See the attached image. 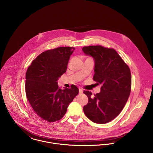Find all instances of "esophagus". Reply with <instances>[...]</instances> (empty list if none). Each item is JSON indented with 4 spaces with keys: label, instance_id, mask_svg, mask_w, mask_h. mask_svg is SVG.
<instances>
[{
    "label": "esophagus",
    "instance_id": "34e87169",
    "mask_svg": "<svg viewBox=\"0 0 153 153\" xmlns=\"http://www.w3.org/2000/svg\"><path fill=\"white\" fill-rule=\"evenodd\" d=\"M79 94H82L83 92V89L82 88H79Z\"/></svg>",
    "mask_w": 153,
    "mask_h": 153
}]
</instances>
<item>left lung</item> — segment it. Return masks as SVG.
Segmentation results:
<instances>
[{"mask_svg":"<svg viewBox=\"0 0 153 153\" xmlns=\"http://www.w3.org/2000/svg\"><path fill=\"white\" fill-rule=\"evenodd\" d=\"M84 52L93 57V79L101 84V92L84 91L88 102L84 107L88 118L97 124H105L116 118L124 108L130 94L131 76L128 66L113 48L101 45L84 46Z\"/></svg>","mask_w":153,"mask_h":153,"instance_id":"8db88e82","label":"left lung"}]
</instances>
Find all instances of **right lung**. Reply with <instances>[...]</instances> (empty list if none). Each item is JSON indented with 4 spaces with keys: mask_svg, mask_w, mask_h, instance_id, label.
Returning a JSON list of instances; mask_svg holds the SVG:
<instances>
[{
    "mask_svg": "<svg viewBox=\"0 0 153 153\" xmlns=\"http://www.w3.org/2000/svg\"><path fill=\"white\" fill-rule=\"evenodd\" d=\"M75 48L59 47L43 52L31 63L26 73L27 98L36 114L49 123L61 120L69 104L78 95L75 85L61 89L57 81L66 71Z\"/></svg>",
    "mask_w": 153,
    "mask_h": 153,
    "instance_id": "obj_1",
    "label": "right lung"
}]
</instances>
